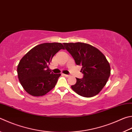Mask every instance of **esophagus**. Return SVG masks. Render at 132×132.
<instances>
[{"label":"esophagus","instance_id":"34e87169","mask_svg":"<svg viewBox=\"0 0 132 132\" xmlns=\"http://www.w3.org/2000/svg\"><path fill=\"white\" fill-rule=\"evenodd\" d=\"M63 75L65 76V77H69V75H68V74H63Z\"/></svg>","mask_w":132,"mask_h":132}]
</instances>
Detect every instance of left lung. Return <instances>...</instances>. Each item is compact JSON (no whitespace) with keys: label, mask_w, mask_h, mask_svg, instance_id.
I'll list each match as a JSON object with an SVG mask.
<instances>
[{"label":"left lung","mask_w":132,"mask_h":132,"mask_svg":"<svg viewBox=\"0 0 132 132\" xmlns=\"http://www.w3.org/2000/svg\"><path fill=\"white\" fill-rule=\"evenodd\" d=\"M77 65H80L83 78H76L72 89L79 95L90 97L97 95L106 84L110 76V66L102 52L92 45L84 43H63Z\"/></svg>","instance_id":"8db88e82"}]
</instances>
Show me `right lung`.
I'll return each instance as SVG.
<instances>
[{
	"instance_id": "add662e5",
	"label": "right lung",
	"mask_w": 132,
	"mask_h": 132,
	"mask_svg": "<svg viewBox=\"0 0 132 132\" xmlns=\"http://www.w3.org/2000/svg\"><path fill=\"white\" fill-rule=\"evenodd\" d=\"M64 49L60 43H47L37 45L28 52L19 62L17 73L23 89L34 96L45 95L55 87L61 74L50 70L53 56Z\"/></svg>"
}]
</instances>
